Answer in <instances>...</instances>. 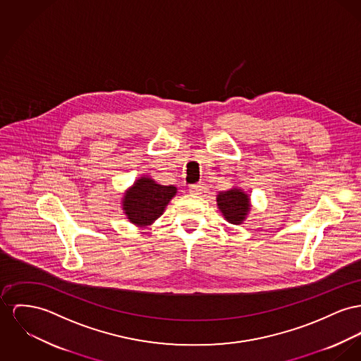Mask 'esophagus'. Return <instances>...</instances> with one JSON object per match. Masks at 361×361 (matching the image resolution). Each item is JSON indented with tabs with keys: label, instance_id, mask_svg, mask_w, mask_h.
Returning a JSON list of instances; mask_svg holds the SVG:
<instances>
[{
	"label": "esophagus",
	"instance_id": "1",
	"mask_svg": "<svg viewBox=\"0 0 361 361\" xmlns=\"http://www.w3.org/2000/svg\"><path fill=\"white\" fill-rule=\"evenodd\" d=\"M204 183H195V185H190L189 186V192H192V194H201L202 192V189H204V186H202Z\"/></svg>",
	"mask_w": 361,
	"mask_h": 361
}]
</instances>
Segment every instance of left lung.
<instances>
[{
	"mask_svg": "<svg viewBox=\"0 0 361 361\" xmlns=\"http://www.w3.org/2000/svg\"><path fill=\"white\" fill-rule=\"evenodd\" d=\"M217 205L230 223L240 224L249 211V197L238 189L219 192Z\"/></svg>",
	"mask_w": 361,
	"mask_h": 361,
	"instance_id": "obj_1",
	"label": "left lung"
}]
</instances>
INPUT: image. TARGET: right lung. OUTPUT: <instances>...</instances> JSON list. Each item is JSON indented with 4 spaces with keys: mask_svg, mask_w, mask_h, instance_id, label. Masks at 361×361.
<instances>
[{
    "mask_svg": "<svg viewBox=\"0 0 361 361\" xmlns=\"http://www.w3.org/2000/svg\"><path fill=\"white\" fill-rule=\"evenodd\" d=\"M175 192L176 188L172 185L163 186L149 178H141L124 195L126 215L134 224L146 226L163 214Z\"/></svg>",
    "mask_w": 361,
    "mask_h": 361,
    "instance_id": "1",
    "label": "right lung"
}]
</instances>
